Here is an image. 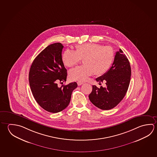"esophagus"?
Returning <instances> with one entry per match:
<instances>
[{
	"mask_svg": "<svg viewBox=\"0 0 157 157\" xmlns=\"http://www.w3.org/2000/svg\"><path fill=\"white\" fill-rule=\"evenodd\" d=\"M78 85H82V84H84V82H77Z\"/></svg>",
	"mask_w": 157,
	"mask_h": 157,
	"instance_id": "34e87169",
	"label": "esophagus"
}]
</instances>
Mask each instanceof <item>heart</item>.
<instances>
[{"label":"heart","instance_id":"obj_1","mask_svg":"<svg viewBox=\"0 0 157 157\" xmlns=\"http://www.w3.org/2000/svg\"><path fill=\"white\" fill-rule=\"evenodd\" d=\"M113 58L112 47L88 43L78 45L75 51L66 50L62 56V61L65 66L72 67L83 59L84 65L71 69L69 72L71 79L83 82L94 73L97 75L104 74L109 69Z\"/></svg>","mask_w":157,"mask_h":157}]
</instances>
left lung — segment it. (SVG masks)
<instances>
[{"label":"left lung","instance_id":"1","mask_svg":"<svg viewBox=\"0 0 157 157\" xmlns=\"http://www.w3.org/2000/svg\"><path fill=\"white\" fill-rule=\"evenodd\" d=\"M131 69L128 59L120 49L116 53L112 66L104 75L96 78L99 82L106 81V87L93 85L89 95L90 101L101 110H110L124 99L129 86ZM100 84V83H99Z\"/></svg>","mask_w":157,"mask_h":157}]
</instances>
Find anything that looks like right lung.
I'll return each instance as SVG.
<instances>
[{"label": "right lung", "mask_w": 157, "mask_h": 157, "mask_svg": "<svg viewBox=\"0 0 157 157\" xmlns=\"http://www.w3.org/2000/svg\"><path fill=\"white\" fill-rule=\"evenodd\" d=\"M63 48L61 43L48 46L33 60L29 72V84L34 98L50 113H58L66 109L72 91L78 86L74 82L58 87L57 82H66L67 76L62 61Z\"/></svg>", "instance_id": "1"}]
</instances>
